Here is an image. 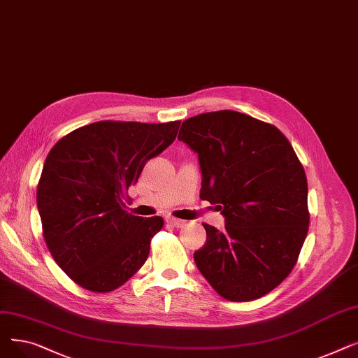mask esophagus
Segmentation results:
<instances>
[{
	"label": "esophagus",
	"instance_id": "1",
	"mask_svg": "<svg viewBox=\"0 0 358 358\" xmlns=\"http://www.w3.org/2000/svg\"><path fill=\"white\" fill-rule=\"evenodd\" d=\"M166 222L169 224H173V227H176V228H182V227H185V223H187L185 220H181V219H177V217H173V216H168Z\"/></svg>",
	"mask_w": 358,
	"mask_h": 358
}]
</instances>
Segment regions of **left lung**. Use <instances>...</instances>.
<instances>
[{
  "instance_id": "1",
  "label": "left lung",
  "mask_w": 358,
  "mask_h": 358,
  "mask_svg": "<svg viewBox=\"0 0 358 358\" xmlns=\"http://www.w3.org/2000/svg\"><path fill=\"white\" fill-rule=\"evenodd\" d=\"M178 141L199 157L200 199L224 217L222 231L203 224L197 268L231 302L270 293L293 270L309 229L306 174L290 142L232 110L187 119Z\"/></svg>"
}]
</instances>
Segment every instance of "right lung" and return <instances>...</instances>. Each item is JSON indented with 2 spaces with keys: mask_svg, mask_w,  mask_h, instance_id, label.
<instances>
[{
  "mask_svg": "<svg viewBox=\"0 0 358 358\" xmlns=\"http://www.w3.org/2000/svg\"><path fill=\"white\" fill-rule=\"evenodd\" d=\"M180 123L103 120L50 149L37 209L53 259L81 287L111 292L145 264L164 220L127 213L123 199L145 164L174 142Z\"/></svg>",
  "mask_w": 358,
  "mask_h": 358,
  "instance_id": "obj_1",
  "label": "right lung"
}]
</instances>
